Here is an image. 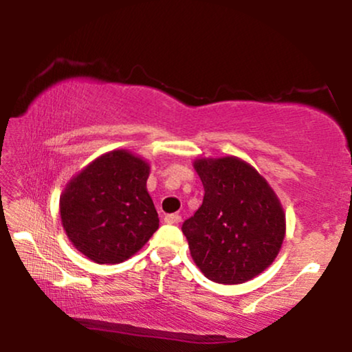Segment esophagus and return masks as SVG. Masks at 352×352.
<instances>
[{"label": "esophagus", "mask_w": 352, "mask_h": 352, "mask_svg": "<svg viewBox=\"0 0 352 352\" xmlns=\"http://www.w3.org/2000/svg\"><path fill=\"white\" fill-rule=\"evenodd\" d=\"M165 223L166 224H175L177 226L181 223V216L179 214H166L165 216Z\"/></svg>", "instance_id": "esophagus-1"}]
</instances>
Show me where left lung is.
Here are the masks:
<instances>
[{
    "mask_svg": "<svg viewBox=\"0 0 352 352\" xmlns=\"http://www.w3.org/2000/svg\"><path fill=\"white\" fill-rule=\"evenodd\" d=\"M205 195L182 232L206 278L243 283L272 264L285 237V213L276 192L237 157L194 162Z\"/></svg>",
    "mask_w": 352,
    "mask_h": 352,
    "instance_id": "1",
    "label": "left lung"
}]
</instances>
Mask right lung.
Listing matches in <instances>:
<instances>
[{
    "instance_id": "1",
    "label": "right lung",
    "mask_w": 352,
    "mask_h": 352,
    "mask_svg": "<svg viewBox=\"0 0 352 352\" xmlns=\"http://www.w3.org/2000/svg\"><path fill=\"white\" fill-rule=\"evenodd\" d=\"M151 166L128 151H112L72 177L60 195V219L74 247L98 264L138 253L158 229L147 192Z\"/></svg>"
}]
</instances>
